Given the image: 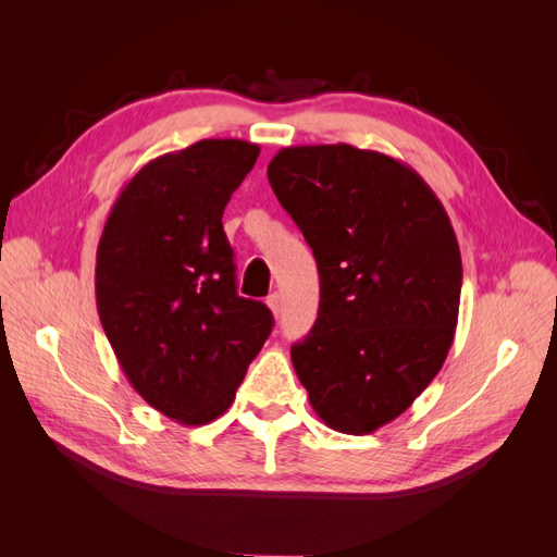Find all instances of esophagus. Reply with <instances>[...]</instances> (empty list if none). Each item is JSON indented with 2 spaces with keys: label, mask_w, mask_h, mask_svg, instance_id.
<instances>
[{
  "label": "esophagus",
  "mask_w": 557,
  "mask_h": 557,
  "mask_svg": "<svg viewBox=\"0 0 557 557\" xmlns=\"http://www.w3.org/2000/svg\"><path fill=\"white\" fill-rule=\"evenodd\" d=\"M267 307L272 309L274 315H278V311H281V297H278V293H272V295L267 297Z\"/></svg>",
  "instance_id": "obj_1"
}]
</instances>
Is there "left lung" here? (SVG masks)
Here are the masks:
<instances>
[{
    "label": "left lung",
    "instance_id": "8db88e82",
    "mask_svg": "<svg viewBox=\"0 0 557 557\" xmlns=\"http://www.w3.org/2000/svg\"><path fill=\"white\" fill-rule=\"evenodd\" d=\"M267 176L320 276L315 325L290 348L297 379L327 428L376 432L450 350L462 288L450 218L407 162L350 144L281 148Z\"/></svg>",
    "mask_w": 557,
    "mask_h": 557
}]
</instances>
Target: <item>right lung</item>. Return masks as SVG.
Instances as JSON below:
<instances>
[{
    "label": "right lung",
    "instance_id": "obj_1",
    "mask_svg": "<svg viewBox=\"0 0 557 557\" xmlns=\"http://www.w3.org/2000/svg\"><path fill=\"white\" fill-rule=\"evenodd\" d=\"M258 144L201 139L144 164L113 201L97 246V313L117 364L181 425L223 416L272 332L262 301L237 295L223 230Z\"/></svg>",
    "mask_w": 557,
    "mask_h": 557
}]
</instances>
